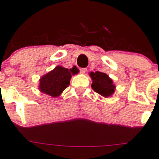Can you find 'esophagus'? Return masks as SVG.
<instances>
[{"label": "esophagus", "mask_w": 159, "mask_h": 159, "mask_svg": "<svg viewBox=\"0 0 159 159\" xmlns=\"http://www.w3.org/2000/svg\"><path fill=\"white\" fill-rule=\"evenodd\" d=\"M86 71H87L86 68H81V69H80V74H84L85 73H86Z\"/></svg>", "instance_id": "esophagus-1"}]
</instances>
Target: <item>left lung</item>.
<instances>
[{
    "mask_svg": "<svg viewBox=\"0 0 159 159\" xmlns=\"http://www.w3.org/2000/svg\"><path fill=\"white\" fill-rule=\"evenodd\" d=\"M89 76L92 80L91 86L94 92L104 98H109L114 94L116 85L107 74L96 71L94 73L91 72Z\"/></svg>",
    "mask_w": 159,
    "mask_h": 159,
    "instance_id": "8db88e82",
    "label": "left lung"
}]
</instances>
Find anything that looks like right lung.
<instances>
[{
	"mask_svg": "<svg viewBox=\"0 0 159 159\" xmlns=\"http://www.w3.org/2000/svg\"><path fill=\"white\" fill-rule=\"evenodd\" d=\"M76 74H78V70L74 67L67 69L60 65L56 66L52 70L40 78L39 90L53 98L58 97L70 85L72 75Z\"/></svg>",
	"mask_w": 159,
	"mask_h": 159,
	"instance_id": "1",
	"label": "right lung"
}]
</instances>
